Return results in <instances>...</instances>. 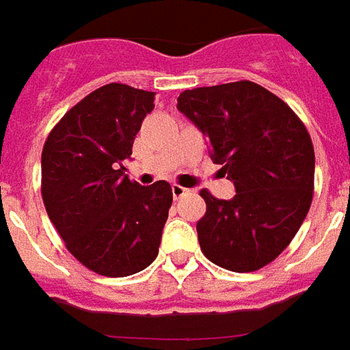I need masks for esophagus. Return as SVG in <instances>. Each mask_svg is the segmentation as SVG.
<instances>
[{"label":"esophagus","mask_w":350,"mask_h":350,"mask_svg":"<svg viewBox=\"0 0 350 350\" xmlns=\"http://www.w3.org/2000/svg\"><path fill=\"white\" fill-rule=\"evenodd\" d=\"M171 192H173V198L179 200L189 194V189H185V187H180V185H173V187H171Z\"/></svg>","instance_id":"esophagus-1"}]
</instances>
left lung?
Listing matches in <instances>:
<instances>
[{"instance_id":"left-lung-1","label":"left lung","mask_w":350,"mask_h":350,"mask_svg":"<svg viewBox=\"0 0 350 350\" xmlns=\"http://www.w3.org/2000/svg\"><path fill=\"white\" fill-rule=\"evenodd\" d=\"M177 108L209 139L211 160L236 189L232 200L200 192L202 252L226 271H259L290 245L312 202L307 127L282 98L247 79L183 91Z\"/></svg>"}]
</instances>
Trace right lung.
Wrapping results in <instances>:
<instances>
[{"label": "right lung", "mask_w": 350, "mask_h": 350, "mask_svg": "<svg viewBox=\"0 0 350 350\" xmlns=\"http://www.w3.org/2000/svg\"><path fill=\"white\" fill-rule=\"evenodd\" d=\"M154 110V93L108 83L72 106L42 152V198L51 223L89 271L122 278L158 255L173 192L125 175L135 135Z\"/></svg>", "instance_id": "right-lung-1"}]
</instances>
